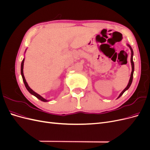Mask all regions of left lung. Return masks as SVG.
<instances>
[{"label": "left lung", "mask_w": 150, "mask_h": 150, "mask_svg": "<svg viewBox=\"0 0 150 150\" xmlns=\"http://www.w3.org/2000/svg\"><path fill=\"white\" fill-rule=\"evenodd\" d=\"M127 46H128L130 50H131V67H132V71H131V76H130V79H129V83L128 84V85H127V86L126 87V88L122 91L120 93V94L119 95V96L117 98H120L122 94H123L126 90H128L129 89V88L130 87V86L131 84V83H132V81H133V72H134V62H133V51L132 48H131V47L129 46V44H127Z\"/></svg>", "instance_id": "left-lung-1"}]
</instances>
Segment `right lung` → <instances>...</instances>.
I'll use <instances>...</instances> for the list:
<instances>
[{
  "label": "right lung",
  "instance_id": "right-lung-1",
  "mask_svg": "<svg viewBox=\"0 0 150 150\" xmlns=\"http://www.w3.org/2000/svg\"><path fill=\"white\" fill-rule=\"evenodd\" d=\"M24 60H25V58H24L23 59V60H22V63H21V75H22V79H23V81H24V84H25V88H26V89H28V91L31 94H33V95H34V96H35L36 98H37L38 99H39V100H40V101H44V102H47V101H49L48 100H47V99H44V98H42L41 96H40V95H39V94H38V93H36L35 92H34V91L29 86V85H28V83L26 82V80H25V77H24V72H23V69H24Z\"/></svg>",
  "mask_w": 150,
  "mask_h": 150
}]
</instances>
